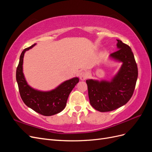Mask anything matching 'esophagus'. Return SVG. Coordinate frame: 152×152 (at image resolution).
Instances as JSON below:
<instances>
[{"label":"esophagus","instance_id":"esophagus-1","mask_svg":"<svg viewBox=\"0 0 152 152\" xmlns=\"http://www.w3.org/2000/svg\"><path fill=\"white\" fill-rule=\"evenodd\" d=\"M79 77L81 80H85L87 77V73L85 72H82L80 73Z\"/></svg>","mask_w":152,"mask_h":152}]
</instances>
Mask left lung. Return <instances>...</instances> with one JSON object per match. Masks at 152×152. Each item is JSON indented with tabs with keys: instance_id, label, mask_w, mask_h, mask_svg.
<instances>
[{
	"instance_id": "obj_1",
	"label": "left lung",
	"mask_w": 152,
	"mask_h": 152,
	"mask_svg": "<svg viewBox=\"0 0 152 152\" xmlns=\"http://www.w3.org/2000/svg\"><path fill=\"white\" fill-rule=\"evenodd\" d=\"M117 51L110 56L122 63V66L111 81L86 80L89 102L101 112L113 111L126 104L134 93L138 75L137 66L131 48L117 40Z\"/></svg>"
}]
</instances>
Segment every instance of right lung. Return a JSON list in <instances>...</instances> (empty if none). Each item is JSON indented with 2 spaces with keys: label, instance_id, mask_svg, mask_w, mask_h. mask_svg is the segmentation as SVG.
Segmentation results:
<instances>
[{
  "label": "right lung",
  "instance_id": "obj_1",
  "mask_svg": "<svg viewBox=\"0 0 152 152\" xmlns=\"http://www.w3.org/2000/svg\"><path fill=\"white\" fill-rule=\"evenodd\" d=\"M35 44L23 50L16 69V81L23 102L27 107L44 116H51L61 112L65 108L69 94L79 82L78 77L66 80L56 89L50 91L35 90L27 84L23 73L25 53Z\"/></svg>",
  "mask_w": 152,
  "mask_h": 152
}]
</instances>
